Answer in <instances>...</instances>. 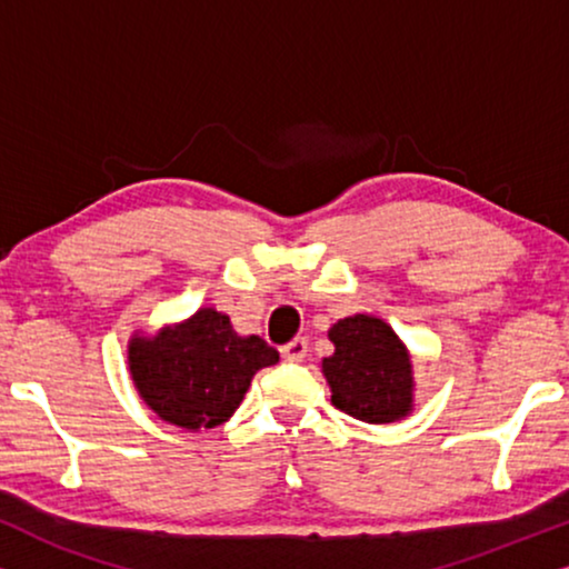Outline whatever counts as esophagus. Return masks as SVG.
Here are the masks:
<instances>
[{
  "label": "esophagus",
  "instance_id": "1",
  "mask_svg": "<svg viewBox=\"0 0 569 569\" xmlns=\"http://www.w3.org/2000/svg\"><path fill=\"white\" fill-rule=\"evenodd\" d=\"M279 352H282V360H287V362H302V360H306V355H308V341L306 339H292L290 345H284L282 349H279Z\"/></svg>",
  "mask_w": 569,
  "mask_h": 569
}]
</instances>
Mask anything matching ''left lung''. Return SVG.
Here are the masks:
<instances>
[{"label": "left lung", "mask_w": 569, "mask_h": 569, "mask_svg": "<svg viewBox=\"0 0 569 569\" xmlns=\"http://www.w3.org/2000/svg\"><path fill=\"white\" fill-rule=\"evenodd\" d=\"M333 355L321 370L331 388V403L370 425H386L411 415L415 376L403 341L376 316L341 318L329 329Z\"/></svg>", "instance_id": "obj_1"}]
</instances>
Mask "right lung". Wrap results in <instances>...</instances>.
<instances>
[{
    "mask_svg": "<svg viewBox=\"0 0 569 569\" xmlns=\"http://www.w3.org/2000/svg\"><path fill=\"white\" fill-rule=\"evenodd\" d=\"M277 362L274 347L261 337H240L214 308H199L154 337L134 333L129 341V372L139 396L162 422L181 430L228 422L256 372Z\"/></svg>",
    "mask_w": 569,
    "mask_h": 569,
    "instance_id": "obj_1",
    "label": "right lung"
}]
</instances>
